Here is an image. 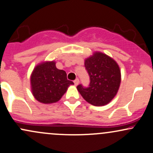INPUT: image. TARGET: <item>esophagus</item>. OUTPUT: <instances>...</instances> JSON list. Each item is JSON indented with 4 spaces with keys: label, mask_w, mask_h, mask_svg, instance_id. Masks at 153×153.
<instances>
[{
    "label": "esophagus",
    "mask_w": 153,
    "mask_h": 153,
    "mask_svg": "<svg viewBox=\"0 0 153 153\" xmlns=\"http://www.w3.org/2000/svg\"><path fill=\"white\" fill-rule=\"evenodd\" d=\"M74 83H75V85H78V83H79V80L78 78L75 79V80H74Z\"/></svg>",
    "instance_id": "obj_1"
}]
</instances>
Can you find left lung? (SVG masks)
<instances>
[{
  "label": "left lung",
  "instance_id": "8db88e82",
  "mask_svg": "<svg viewBox=\"0 0 153 153\" xmlns=\"http://www.w3.org/2000/svg\"><path fill=\"white\" fill-rule=\"evenodd\" d=\"M85 67L90 76L88 88L77 86L88 103L96 106H105L118 92L121 83V71L113 58L101 52H95L85 59Z\"/></svg>",
  "mask_w": 153,
  "mask_h": 153
}]
</instances>
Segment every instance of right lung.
Masks as SVG:
<instances>
[{
	"label": "right lung",
	"instance_id": "add662e5",
	"mask_svg": "<svg viewBox=\"0 0 153 153\" xmlns=\"http://www.w3.org/2000/svg\"><path fill=\"white\" fill-rule=\"evenodd\" d=\"M54 61H45L38 64L30 77L31 90L39 102L49 104L56 103L74 82L67 79L65 71L56 68Z\"/></svg>",
	"mask_w": 153,
	"mask_h": 153
}]
</instances>
